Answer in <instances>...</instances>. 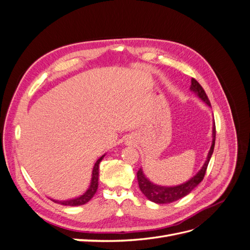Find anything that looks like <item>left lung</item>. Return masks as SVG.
I'll list each match as a JSON object with an SVG mask.
<instances>
[{
    "instance_id": "8db88e82",
    "label": "left lung",
    "mask_w": 250,
    "mask_h": 250,
    "mask_svg": "<svg viewBox=\"0 0 250 250\" xmlns=\"http://www.w3.org/2000/svg\"><path fill=\"white\" fill-rule=\"evenodd\" d=\"M191 82H192V84H191L190 89L196 95H197L203 102H206L208 106H210V102L208 100V98L206 92H204V89L202 88V86L198 83V81L192 78ZM215 140H216V126H215V122H214L213 142H211V146H210L206 163H204L200 171L196 174L195 176H193L190 180H188V181H186V183L181 184L179 186L162 187V186L154 185L145 176V174L143 173V170L140 169L137 173V176H138L140 190L142 191V193L145 195L150 201L155 202V203H160V204L171 203L173 201H176L180 198L185 197V196H187L188 194H190L193 188L197 187L201 183L204 175H206L208 165L209 163L211 154H213V152H214Z\"/></svg>"
}]
</instances>
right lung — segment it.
<instances>
[{"instance_id": "add662e5", "label": "right lung", "mask_w": 250, "mask_h": 250, "mask_svg": "<svg viewBox=\"0 0 250 250\" xmlns=\"http://www.w3.org/2000/svg\"><path fill=\"white\" fill-rule=\"evenodd\" d=\"M104 156H105V154L98 158V161L96 162V164L94 166V169H93V173H92V180H90V185L84 193L80 195L79 197L69 199V200H63V201H58V200H53V199L52 200L56 203L62 204V206H70V207L82 206V204H85L86 202H88L94 197L95 193L97 192L98 179H99V164L103 160Z\"/></svg>"}]
</instances>
